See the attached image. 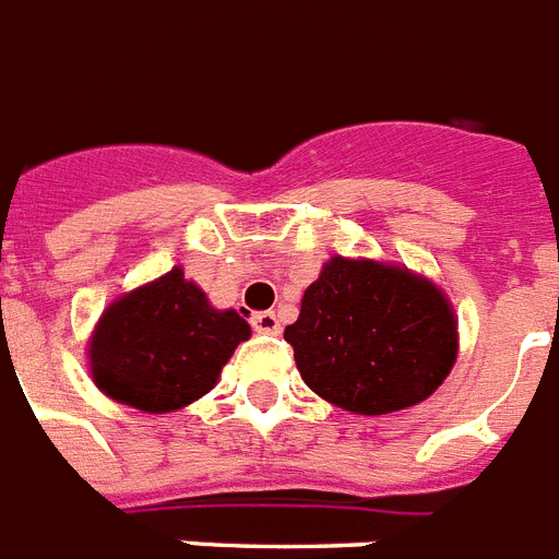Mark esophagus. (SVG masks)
<instances>
[{"instance_id":"34e87169","label":"esophagus","mask_w":559,"mask_h":559,"mask_svg":"<svg viewBox=\"0 0 559 559\" xmlns=\"http://www.w3.org/2000/svg\"><path fill=\"white\" fill-rule=\"evenodd\" d=\"M253 332L259 334H280V317L274 311H259V314L251 317Z\"/></svg>"}]
</instances>
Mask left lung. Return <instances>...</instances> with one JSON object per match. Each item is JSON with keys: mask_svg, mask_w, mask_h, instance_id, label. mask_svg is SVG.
Returning <instances> with one entry per match:
<instances>
[{"mask_svg": "<svg viewBox=\"0 0 559 559\" xmlns=\"http://www.w3.org/2000/svg\"><path fill=\"white\" fill-rule=\"evenodd\" d=\"M285 341L311 392L355 415L427 401L459 357V317L430 276L334 253Z\"/></svg>", "mask_w": 559, "mask_h": 559, "instance_id": "obj_1", "label": "left lung"}]
</instances>
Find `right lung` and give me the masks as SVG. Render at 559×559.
<instances>
[{
  "mask_svg": "<svg viewBox=\"0 0 559 559\" xmlns=\"http://www.w3.org/2000/svg\"><path fill=\"white\" fill-rule=\"evenodd\" d=\"M251 325L236 308H216L176 265L103 308L88 337L97 390L141 413L164 415L207 395Z\"/></svg>",
  "mask_w": 559,
  "mask_h": 559,
  "instance_id": "obj_1",
  "label": "right lung"
}]
</instances>
